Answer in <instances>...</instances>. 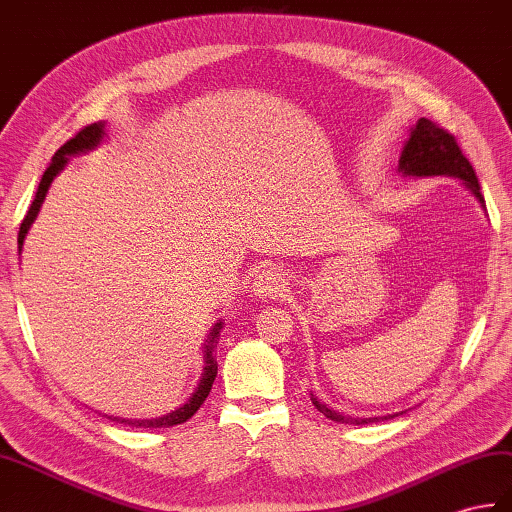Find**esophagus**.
I'll list each match as a JSON object with an SVG mask.
<instances>
[{"mask_svg":"<svg viewBox=\"0 0 512 512\" xmlns=\"http://www.w3.org/2000/svg\"><path fill=\"white\" fill-rule=\"evenodd\" d=\"M285 288V279L277 268H266L261 270L259 275L255 277L251 290L259 299H275Z\"/></svg>","mask_w":512,"mask_h":512,"instance_id":"obj_1","label":"esophagus"}]
</instances>
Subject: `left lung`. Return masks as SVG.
<instances>
[{
	"label": "left lung",
	"instance_id": "8db88e82",
	"mask_svg": "<svg viewBox=\"0 0 512 512\" xmlns=\"http://www.w3.org/2000/svg\"><path fill=\"white\" fill-rule=\"evenodd\" d=\"M397 170L401 176H412V178H427V176L458 178L462 187H467L473 194V198L480 202V207L486 211L484 196L480 192V183H478V176H475L473 165L467 161L465 154L460 152L456 139L451 137L447 130L438 128L434 122L425 120V117H421V120L410 128V137L406 144H403ZM310 397H312V403L316 406V410L323 412L325 417L331 421L364 425V423H377V421H386V419L397 417V414H388V417H368V419L342 417L340 412L331 410L327 403L318 401L312 392H310Z\"/></svg>",
	"mask_w": 512,
	"mask_h": 512
}]
</instances>
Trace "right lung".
Masks as SVG:
<instances>
[{
  "instance_id": "1",
  "label": "right lung",
  "mask_w": 512,
  "mask_h": 512,
  "mask_svg": "<svg viewBox=\"0 0 512 512\" xmlns=\"http://www.w3.org/2000/svg\"><path fill=\"white\" fill-rule=\"evenodd\" d=\"M106 137V124L104 122H95L87 128H82L80 133L76 137H71L67 144H63L61 148H58V152L52 157V163L50 168H47L43 172V178L39 183V189H37V196H34L32 205L26 213V218H23L21 222V229H19V253L23 248V242H26V235L32 227V222L37 220L39 211L43 207V200L47 196V189H50L54 178L61 174L65 170V165L69 161V157H76V154H82V152H89L93 148H98L102 141ZM222 320H218L216 325L211 327L209 331V338H207V344H205V371H202V377L200 382L196 386V390L192 392V397L187 399V403H183V406H178L176 410L163 414V417L159 419H120V417H109V414H104L106 419L111 421H120L124 425H133V427H172V425H178V423H185L187 419H192L196 410L205 403L207 395L211 392V386H213V379H216L218 375V364H216V358H213V344H216L218 336H220V329H222Z\"/></svg>"
}]
</instances>
